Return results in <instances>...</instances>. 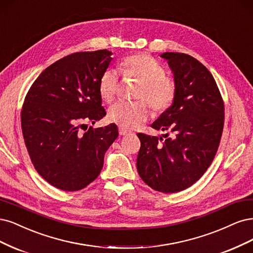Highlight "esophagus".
<instances>
[{
  "label": "esophagus",
  "instance_id": "esophagus-1",
  "mask_svg": "<svg viewBox=\"0 0 253 253\" xmlns=\"http://www.w3.org/2000/svg\"><path fill=\"white\" fill-rule=\"evenodd\" d=\"M119 133H120L121 135H126V134L130 133V131H129V130L123 128V127H119Z\"/></svg>",
  "mask_w": 253,
  "mask_h": 253
}]
</instances>
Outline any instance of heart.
I'll return each mask as SVG.
<instances>
[{"label": "heart", "mask_w": 253, "mask_h": 253, "mask_svg": "<svg viewBox=\"0 0 253 253\" xmlns=\"http://www.w3.org/2000/svg\"><path fill=\"white\" fill-rule=\"evenodd\" d=\"M125 76L140 81L135 96L145 100L153 111L167 109L173 102L176 87L171 79L166 77L164 67L148 54H135L126 58L121 64ZM119 87V76L115 69H106L100 78L99 92L102 99L110 102ZM148 108L144 101H118L108 109V120L121 127L131 129L148 117Z\"/></svg>", "instance_id": "obj_1"}]
</instances>
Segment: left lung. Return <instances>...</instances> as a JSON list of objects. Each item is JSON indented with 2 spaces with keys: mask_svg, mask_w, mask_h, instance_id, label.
<instances>
[{
  "mask_svg": "<svg viewBox=\"0 0 253 253\" xmlns=\"http://www.w3.org/2000/svg\"><path fill=\"white\" fill-rule=\"evenodd\" d=\"M176 87L174 100L151 127L167 133H137L136 168L152 189L173 193L197 182L212 162L224 126V103L210 71L192 56L164 52Z\"/></svg>",
  "mask_w": 253,
  "mask_h": 253,
  "instance_id": "8db88e82",
  "label": "left lung"
}]
</instances>
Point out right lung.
Wrapping results in <instances>:
<instances>
[{
	"label": "right lung",
	"mask_w": 253,
	"mask_h": 253,
	"mask_svg": "<svg viewBox=\"0 0 253 253\" xmlns=\"http://www.w3.org/2000/svg\"><path fill=\"white\" fill-rule=\"evenodd\" d=\"M111 54L84 51L56 61L38 77L24 101L22 131L32 164L61 190L77 191L93 182L119 136L112 123L81 131L86 122L94 124L106 116L99 82Z\"/></svg>",
	"instance_id": "1"
}]
</instances>
